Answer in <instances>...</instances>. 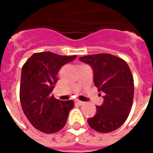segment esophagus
<instances>
[{
    "label": "esophagus",
    "instance_id": "esophagus-1",
    "mask_svg": "<svg viewBox=\"0 0 153 153\" xmlns=\"http://www.w3.org/2000/svg\"><path fill=\"white\" fill-rule=\"evenodd\" d=\"M75 102L77 103V104H79V105H80V106H82V105H83L84 104V102H82V101H79V100H77Z\"/></svg>",
    "mask_w": 153,
    "mask_h": 153
}]
</instances>
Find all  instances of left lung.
I'll return each instance as SVG.
<instances>
[{"mask_svg": "<svg viewBox=\"0 0 153 153\" xmlns=\"http://www.w3.org/2000/svg\"><path fill=\"white\" fill-rule=\"evenodd\" d=\"M79 60L93 67L95 86L104 93L103 104L97 106V113L88 123L99 133L114 131L125 123L131 111L134 93L131 70L125 60L111 54L84 56Z\"/></svg>", "mask_w": 153, "mask_h": 153, "instance_id": "left-lung-1", "label": "left lung"}]
</instances>
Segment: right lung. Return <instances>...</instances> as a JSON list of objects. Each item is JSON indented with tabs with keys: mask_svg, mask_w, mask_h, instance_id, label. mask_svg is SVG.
<instances>
[{
	"mask_svg": "<svg viewBox=\"0 0 153 153\" xmlns=\"http://www.w3.org/2000/svg\"><path fill=\"white\" fill-rule=\"evenodd\" d=\"M77 56H60L51 51L34 53L24 64L19 99L23 111L32 125L45 134L60 131L66 123L72 100L60 101L51 96L62 65Z\"/></svg>",
	"mask_w": 153,
	"mask_h": 153,
	"instance_id": "right-lung-1",
	"label": "right lung"
}]
</instances>
